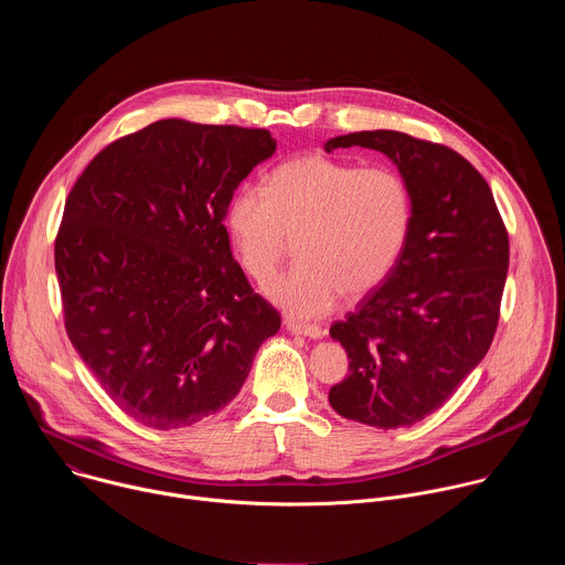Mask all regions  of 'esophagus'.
Here are the masks:
<instances>
[{
    "label": "esophagus",
    "instance_id": "1",
    "mask_svg": "<svg viewBox=\"0 0 565 565\" xmlns=\"http://www.w3.org/2000/svg\"><path fill=\"white\" fill-rule=\"evenodd\" d=\"M286 329L295 335H306L310 340H319L324 338V329L317 324H303V321H295V319H286Z\"/></svg>",
    "mask_w": 565,
    "mask_h": 565
}]
</instances>
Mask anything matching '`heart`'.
<instances>
[{"mask_svg": "<svg viewBox=\"0 0 565 565\" xmlns=\"http://www.w3.org/2000/svg\"><path fill=\"white\" fill-rule=\"evenodd\" d=\"M412 221L414 194L399 170L324 153L286 160L266 190L241 188L225 210L238 262L259 284L298 238L300 262L266 288L292 317H321L344 292L375 290L405 250Z\"/></svg>", "mask_w": 565, "mask_h": 565, "instance_id": "1", "label": "heart"}]
</instances>
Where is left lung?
<instances>
[{
    "instance_id": "8db88e82",
    "label": "left lung",
    "mask_w": 565,
    "mask_h": 565,
    "mask_svg": "<svg viewBox=\"0 0 565 565\" xmlns=\"http://www.w3.org/2000/svg\"><path fill=\"white\" fill-rule=\"evenodd\" d=\"M353 145L386 153L405 174L414 221L391 275L331 327L351 362L329 402L369 427H412L490 351L510 238L488 181L458 151L391 129L338 136L324 149Z\"/></svg>"
}]
</instances>
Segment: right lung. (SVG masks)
<instances>
[{
  "label": "right lung",
  "instance_id": "add662e5",
  "mask_svg": "<svg viewBox=\"0 0 565 565\" xmlns=\"http://www.w3.org/2000/svg\"><path fill=\"white\" fill-rule=\"evenodd\" d=\"M275 149L268 129L158 120L107 145L66 196L55 236L66 335L145 427L221 412L281 327L223 225L238 183Z\"/></svg>",
  "mask_w": 565,
  "mask_h": 565
}]
</instances>
